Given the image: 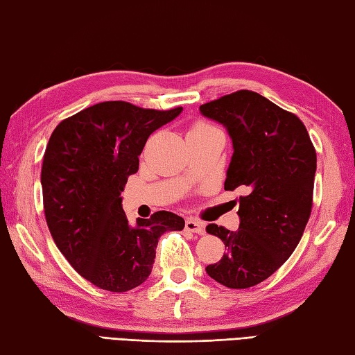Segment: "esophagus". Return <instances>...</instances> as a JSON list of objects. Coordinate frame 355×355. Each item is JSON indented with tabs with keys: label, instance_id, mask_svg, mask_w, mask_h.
Wrapping results in <instances>:
<instances>
[{
	"label": "esophagus",
	"instance_id": "obj_1",
	"mask_svg": "<svg viewBox=\"0 0 355 355\" xmlns=\"http://www.w3.org/2000/svg\"><path fill=\"white\" fill-rule=\"evenodd\" d=\"M184 229L187 232H193V234H203L205 232V225L198 220L193 218H187L184 223Z\"/></svg>",
	"mask_w": 355,
	"mask_h": 355
}]
</instances>
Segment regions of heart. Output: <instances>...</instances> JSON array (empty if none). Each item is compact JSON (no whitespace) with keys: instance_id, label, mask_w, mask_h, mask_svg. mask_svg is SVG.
Returning a JSON list of instances; mask_svg holds the SVG:
<instances>
[{"instance_id":"obj_1","label":"heart","mask_w":355,"mask_h":355,"mask_svg":"<svg viewBox=\"0 0 355 355\" xmlns=\"http://www.w3.org/2000/svg\"><path fill=\"white\" fill-rule=\"evenodd\" d=\"M207 129H215L214 126H211V124H206V123H198L193 126L189 132H193V130H207Z\"/></svg>"}]
</instances>
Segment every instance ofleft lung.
Returning <instances> with one entry per match:
<instances>
[{"label":"left lung","mask_w":355,"mask_h":355,"mask_svg":"<svg viewBox=\"0 0 355 355\" xmlns=\"http://www.w3.org/2000/svg\"><path fill=\"white\" fill-rule=\"evenodd\" d=\"M200 112L223 124L232 140L225 189H246L237 231L206 226L226 249L206 272L226 288L246 289L272 275L302 239L312 209L315 149L300 118L252 90L201 104Z\"/></svg>","instance_id":"1"}]
</instances>
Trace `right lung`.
<instances>
[{
    "label": "right lung",
    "instance_id": "right-lung-1",
    "mask_svg": "<svg viewBox=\"0 0 355 355\" xmlns=\"http://www.w3.org/2000/svg\"><path fill=\"white\" fill-rule=\"evenodd\" d=\"M104 101L62 120L41 168L44 215L55 245L95 286L126 293L150 275L158 240L184 220L158 211L130 225L121 206L149 135L182 114Z\"/></svg>",
    "mask_w": 355,
    "mask_h": 355
}]
</instances>
